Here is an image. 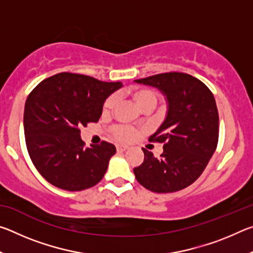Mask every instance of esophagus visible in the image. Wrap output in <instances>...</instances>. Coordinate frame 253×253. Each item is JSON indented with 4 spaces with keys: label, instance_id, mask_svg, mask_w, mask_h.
<instances>
[{
    "label": "esophagus",
    "instance_id": "1",
    "mask_svg": "<svg viewBox=\"0 0 253 253\" xmlns=\"http://www.w3.org/2000/svg\"><path fill=\"white\" fill-rule=\"evenodd\" d=\"M116 149L118 153H123L128 149V146H126V145H116Z\"/></svg>",
    "mask_w": 253,
    "mask_h": 253
}]
</instances>
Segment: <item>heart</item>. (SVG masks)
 Segmentation results:
<instances>
[{
    "label": "heart",
    "instance_id": "heart-1",
    "mask_svg": "<svg viewBox=\"0 0 253 253\" xmlns=\"http://www.w3.org/2000/svg\"><path fill=\"white\" fill-rule=\"evenodd\" d=\"M130 96L132 101L135 102L136 106L139 109H154L157 105V93L149 88H135L128 92ZM116 97L110 96L106 99L102 106V113L105 115L110 114L113 111L115 105H116ZM113 134L115 138L121 140V142H129L137 134V130L135 128L130 126L119 125L113 128Z\"/></svg>",
    "mask_w": 253,
    "mask_h": 253
}]
</instances>
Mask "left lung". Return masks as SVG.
Segmentation results:
<instances>
[{"label":"left lung","instance_id":"8db88e82","mask_svg":"<svg viewBox=\"0 0 253 253\" xmlns=\"http://www.w3.org/2000/svg\"><path fill=\"white\" fill-rule=\"evenodd\" d=\"M165 96L168 114L151 142L164 143L156 158L143 148L144 162L134 169L139 184L156 193L190 186L207 168L219 140V113L213 93L202 81L183 72H166L135 80Z\"/></svg>","mask_w":253,"mask_h":253}]
</instances>
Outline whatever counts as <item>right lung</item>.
<instances>
[{"label": "right lung", "instance_id": "right-lung-1", "mask_svg": "<svg viewBox=\"0 0 253 253\" xmlns=\"http://www.w3.org/2000/svg\"><path fill=\"white\" fill-rule=\"evenodd\" d=\"M122 87L119 81L62 72L41 81L28 96L25 144L38 172L49 183L74 192L101 181L116 147L107 142L84 147L80 127L99 121L105 100Z\"/></svg>", "mask_w": 253, "mask_h": 253}]
</instances>
